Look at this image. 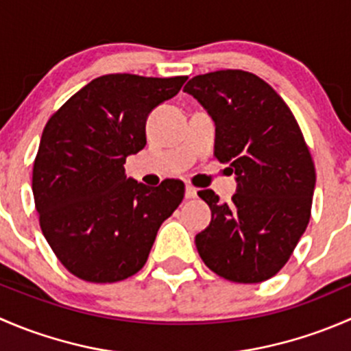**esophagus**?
<instances>
[{
  "mask_svg": "<svg viewBox=\"0 0 351 351\" xmlns=\"http://www.w3.org/2000/svg\"><path fill=\"white\" fill-rule=\"evenodd\" d=\"M197 197V189L195 186H192V185H186L185 186V198H195Z\"/></svg>",
  "mask_w": 351,
  "mask_h": 351,
  "instance_id": "1",
  "label": "esophagus"
}]
</instances>
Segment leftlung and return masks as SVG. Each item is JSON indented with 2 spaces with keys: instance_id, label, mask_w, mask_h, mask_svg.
I'll list each match as a JSON object with an SVG mask.
<instances>
[{
  "instance_id": "obj_1",
  "label": "left lung",
  "mask_w": 351,
  "mask_h": 351,
  "mask_svg": "<svg viewBox=\"0 0 351 351\" xmlns=\"http://www.w3.org/2000/svg\"><path fill=\"white\" fill-rule=\"evenodd\" d=\"M183 91L214 120V154L238 183L229 204L212 190L198 192L212 212L195 236L198 254L226 280H268L289 261L311 217L316 169L299 123L280 95L246 71L200 74Z\"/></svg>"
}]
</instances>
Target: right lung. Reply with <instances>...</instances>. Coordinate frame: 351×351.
Masks as SVG:
<instances>
[{"mask_svg": "<svg viewBox=\"0 0 351 351\" xmlns=\"http://www.w3.org/2000/svg\"><path fill=\"white\" fill-rule=\"evenodd\" d=\"M186 76L107 74L49 119L32 190L49 246L77 278L125 280L144 267L158 229L185 195L183 182L156 189L127 178V156L146 146V120Z\"/></svg>", "mask_w": 351, "mask_h": 351, "instance_id": "1", "label": "right lung"}]
</instances>
